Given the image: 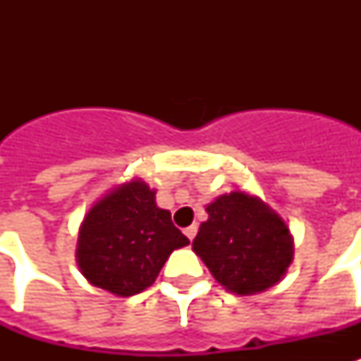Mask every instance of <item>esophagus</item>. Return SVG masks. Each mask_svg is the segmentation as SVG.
Masks as SVG:
<instances>
[{"label":"esophagus","instance_id":"34e87169","mask_svg":"<svg viewBox=\"0 0 361 361\" xmlns=\"http://www.w3.org/2000/svg\"><path fill=\"white\" fill-rule=\"evenodd\" d=\"M183 232H185V236L187 238H189V240H195V236H197V232H198V226L197 225H191V226H187V228H185V231H183Z\"/></svg>","mask_w":361,"mask_h":361}]
</instances>
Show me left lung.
<instances>
[{"instance_id": "left-lung-1", "label": "left lung", "mask_w": 361, "mask_h": 361, "mask_svg": "<svg viewBox=\"0 0 361 361\" xmlns=\"http://www.w3.org/2000/svg\"><path fill=\"white\" fill-rule=\"evenodd\" d=\"M192 251L221 285L236 294H257L285 275L290 266L288 226L258 198L245 192L223 195L206 208Z\"/></svg>"}]
</instances>
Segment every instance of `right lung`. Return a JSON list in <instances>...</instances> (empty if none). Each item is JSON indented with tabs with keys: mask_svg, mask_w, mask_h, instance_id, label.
Here are the masks:
<instances>
[{
	"mask_svg": "<svg viewBox=\"0 0 361 361\" xmlns=\"http://www.w3.org/2000/svg\"><path fill=\"white\" fill-rule=\"evenodd\" d=\"M189 243L155 191L140 180L110 191L80 226L76 258L92 285L116 296H135L157 279L170 252Z\"/></svg>",
	"mask_w": 361,
	"mask_h": 361,
	"instance_id": "obj_1",
	"label": "right lung"
}]
</instances>
